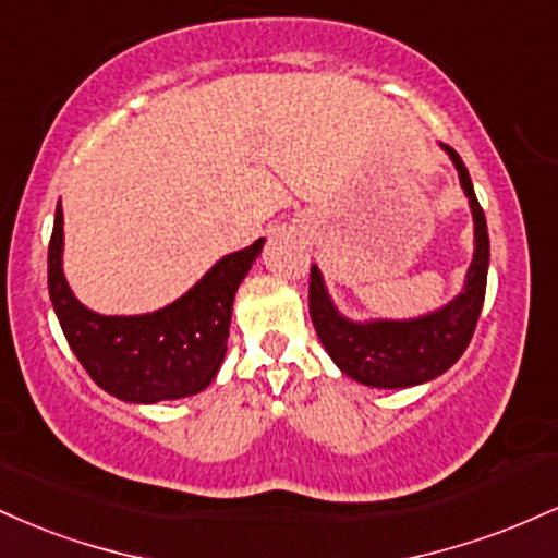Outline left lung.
Listing matches in <instances>:
<instances>
[{"label": "left lung", "mask_w": 558, "mask_h": 558, "mask_svg": "<svg viewBox=\"0 0 558 558\" xmlns=\"http://www.w3.org/2000/svg\"><path fill=\"white\" fill-rule=\"evenodd\" d=\"M444 146L459 172L466 198H470L472 222H475V252L464 288L440 310L409 319H349L341 315L330 299L323 272L312 265L310 272V315L330 360L343 375L369 388H412L430 383L459 362L472 341L480 310L488 283L490 241L472 178L462 157Z\"/></svg>", "instance_id": "obj_1"}]
</instances>
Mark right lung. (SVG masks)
<instances>
[{"instance_id": "add662e5", "label": "right lung", "mask_w": 558, "mask_h": 558, "mask_svg": "<svg viewBox=\"0 0 558 558\" xmlns=\"http://www.w3.org/2000/svg\"><path fill=\"white\" fill-rule=\"evenodd\" d=\"M62 209L49 241V299L70 349L92 380L114 399L157 403L194 396L215 380L228 351L241 280L265 246L254 241L215 262L181 299L146 315H99L70 291L62 272Z\"/></svg>"}]
</instances>
